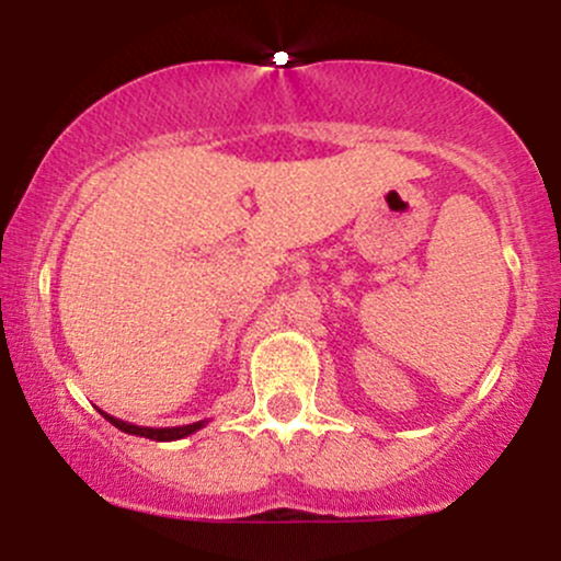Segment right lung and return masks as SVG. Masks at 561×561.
I'll return each instance as SVG.
<instances>
[{
	"label": "right lung",
	"mask_w": 561,
	"mask_h": 561,
	"mask_svg": "<svg viewBox=\"0 0 561 561\" xmlns=\"http://www.w3.org/2000/svg\"><path fill=\"white\" fill-rule=\"evenodd\" d=\"M100 414H105V411H100ZM105 420L113 424V427H118L121 433H128V435H139V437H150V440H182V437L197 433V430H203L208 420H199V422H192V424H182V427H139V424H131V422H124V420H115V416L105 414Z\"/></svg>",
	"instance_id": "right-lung-1"
}]
</instances>
